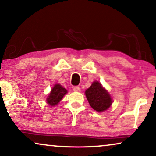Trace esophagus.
<instances>
[{"label":"esophagus","instance_id":"34e87169","mask_svg":"<svg viewBox=\"0 0 156 156\" xmlns=\"http://www.w3.org/2000/svg\"><path fill=\"white\" fill-rule=\"evenodd\" d=\"M72 89H73L74 91H80V87H77V86L72 87Z\"/></svg>","mask_w":156,"mask_h":156}]
</instances>
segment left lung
<instances>
[{"label":"left lung","mask_w":156,"mask_h":156,"mask_svg":"<svg viewBox=\"0 0 156 156\" xmlns=\"http://www.w3.org/2000/svg\"><path fill=\"white\" fill-rule=\"evenodd\" d=\"M87 99L93 109L99 112L107 110L112 104V99L99 82H94L85 91Z\"/></svg>","instance_id":"obj_1"}]
</instances>
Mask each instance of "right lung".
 <instances>
[{
    "instance_id": "right-lung-1",
    "label": "right lung",
    "mask_w": 156,
    "mask_h": 156,
    "mask_svg": "<svg viewBox=\"0 0 156 156\" xmlns=\"http://www.w3.org/2000/svg\"><path fill=\"white\" fill-rule=\"evenodd\" d=\"M67 93V90L60 84H55L53 88L51 90V92L47 98V103L51 106H56L62 99L64 97L66 94Z\"/></svg>"
}]
</instances>
